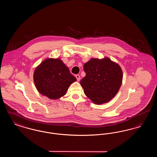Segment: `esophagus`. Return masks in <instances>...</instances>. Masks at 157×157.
Returning a JSON list of instances; mask_svg holds the SVG:
<instances>
[{
  "label": "esophagus",
  "instance_id": "34e87169",
  "mask_svg": "<svg viewBox=\"0 0 157 157\" xmlns=\"http://www.w3.org/2000/svg\"><path fill=\"white\" fill-rule=\"evenodd\" d=\"M75 77H76V78L78 81H79L80 80V79H81V76H80L79 75H75Z\"/></svg>",
  "mask_w": 157,
  "mask_h": 157
}]
</instances>
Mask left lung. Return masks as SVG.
<instances>
[{
  "label": "left lung",
  "mask_w": 157,
  "mask_h": 157,
  "mask_svg": "<svg viewBox=\"0 0 157 157\" xmlns=\"http://www.w3.org/2000/svg\"><path fill=\"white\" fill-rule=\"evenodd\" d=\"M86 76L81 85L85 94L96 104L109 101L117 94L122 81L120 66L108 58L92 59L85 63Z\"/></svg>",
  "instance_id": "1"
}]
</instances>
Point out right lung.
Here are the masks:
<instances>
[{"instance_id":"right-lung-1","label":"right lung","mask_w":157,"mask_h":157,"mask_svg":"<svg viewBox=\"0 0 157 157\" xmlns=\"http://www.w3.org/2000/svg\"><path fill=\"white\" fill-rule=\"evenodd\" d=\"M33 79L37 90L52 99L65 95L70 85L76 81L59 59L45 60L36 68Z\"/></svg>"}]
</instances>
